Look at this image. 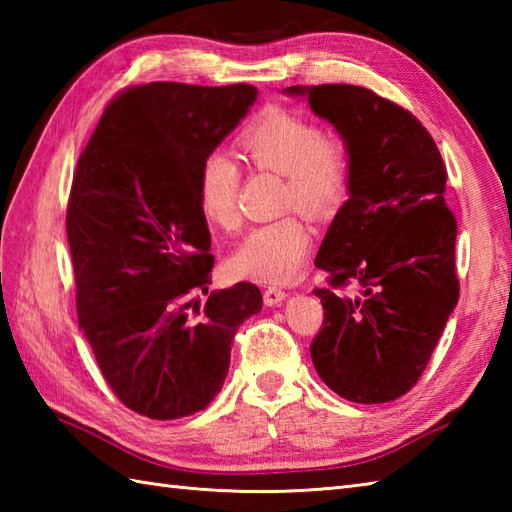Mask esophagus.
Returning a JSON list of instances; mask_svg holds the SVG:
<instances>
[{
  "mask_svg": "<svg viewBox=\"0 0 512 512\" xmlns=\"http://www.w3.org/2000/svg\"><path fill=\"white\" fill-rule=\"evenodd\" d=\"M286 297H288V292L284 288H279V286H268L264 290V303H266V306H277V303H281Z\"/></svg>",
  "mask_w": 512,
  "mask_h": 512,
  "instance_id": "esophagus-1",
  "label": "esophagus"
}]
</instances>
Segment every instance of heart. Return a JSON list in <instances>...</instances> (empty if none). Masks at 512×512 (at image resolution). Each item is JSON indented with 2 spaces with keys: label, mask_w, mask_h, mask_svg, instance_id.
I'll return each mask as SVG.
<instances>
[{
  "label": "heart",
  "mask_w": 512,
  "mask_h": 512,
  "mask_svg": "<svg viewBox=\"0 0 512 512\" xmlns=\"http://www.w3.org/2000/svg\"><path fill=\"white\" fill-rule=\"evenodd\" d=\"M244 160L255 169L284 173L281 204L297 206L312 217H325L343 204L352 176V156L345 138L321 132L312 118L281 105H270L237 138ZM237 162L222 151L206 154L195 178V195L204 222L231 231L239 224ZM312 248V228L290 213L259 224L228 259L239 279L286 284L297 279Z\"/></svg>",
  "instance_id": "b5f03b06"
}]
</instances>
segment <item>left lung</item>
Segmentation results:
<instances>
[{
	"mask_svg": "<svg viewBox=\"0 0 512 512\" xmlns=\"http://www.w3.org/2000/svg\"><path fill=\"white\" fill-rule=\"evenodd\" d=\"M286 92L306 94L352 156L350 200L314 262L330 288L314 290L323 325L312 363L345 400L391 402L418 383L460 297L447 167L418 118L372 90L325 83ZM352 280L364 288L361 298L335 292Z\"/></svg>",
	"mask_w": 512,
	"mask_h": 512,
	"instance_id": "obj_1",
	"label": "left lung"
}]
</instances>
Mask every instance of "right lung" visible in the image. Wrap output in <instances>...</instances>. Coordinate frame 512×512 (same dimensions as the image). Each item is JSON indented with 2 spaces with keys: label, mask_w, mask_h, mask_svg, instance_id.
Returning a JSON list of instances; mask_svg holds the SVG:
<instances>
[{
  "label": "right lung",
  "mask_w": 512,
  "mask_h": 512,
  "mask_svg": "<svg viewBox=\"0 0 512 512\" xmlns=\"http://www.w3.org/2000/svg\"><path fill=\"white\" fill-rule=\"evenodd\" d=\"M248 83L134 85L107 103L76 162L68 231L76 314L127 409L176 420L215 398L239 325L262 310L250 281L211 290V233L195 178L244 118ZM204 291V307L192 299Z\"/></svg>",
  "instance_id": "1"
}]
</instances>
